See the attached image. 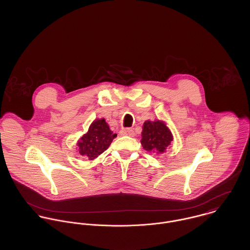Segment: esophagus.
Instances as JSON below:
<instances>
[{"instance_id": "1", "label": "esophagus", "mask_w": 250, "mask_h": 250, "mask_svg": "<svg viewBox=\"0 0 250 250\" xmlns=\"http://www.w3.org/2000/svg\"><path fill=\"white\" fill-rule=\"evenodd\" d=\"M120 133H121L122 136H128V137H134V136H135V132H134V130H132L131 128L122 129Z\"/></svg>"}]
</instances>
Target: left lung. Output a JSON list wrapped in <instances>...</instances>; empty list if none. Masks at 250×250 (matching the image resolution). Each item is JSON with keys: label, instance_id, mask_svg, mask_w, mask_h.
I'll return each instance as SVG.
<instances>
[{"label": "left lung", "instance_id": "1", "mask_svg": "<svg viewBox=\"0 0 250 250\" xmlns=\"http://www.w3.org/2000/svg\"><path fill=\"white\" fill-rule=\"evenodd\" d=\"M173 141V136L166 122L146 120L143 123L142 145L148 152L163 154Z\"/></svg>", "mask_w": 250, "mask_h": 250}]
</instances>
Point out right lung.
Here are the masks:
<instances>
[{"label": "right lung", "instance_id": "add662e5", "mask_svg": "<svg viewBox=\"0 0 250 250\" xmlns=\"http://www.w3.org/2000/svg\"><path fill=\"white\" fill-rule=\"evenodd\" d=\"M116 136L111 132L104 118L95 119L90 124L87 133L78 141L77 152L87 160H94L107 150Z\"/></svg>", "mask_w": 250, "mask_h": 250}]
</instances>
